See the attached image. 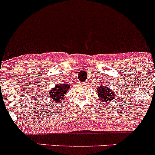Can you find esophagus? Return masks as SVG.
<instances>
[{
    "instance_id": "1",
    "label": "esophagus",
    "mask_w": 155,
    "mask_h": 155,
    "mask_svg": "<svg viewBox=\"0 0 155 155\" xmlns=\"http://www.w3.org/2000/svg\"><path fill=\"white\" fill-rule=\"evenodd\" d=\"M82 84H84V85H85L86 82H82Z\"/></svg>"
}]
</instances>
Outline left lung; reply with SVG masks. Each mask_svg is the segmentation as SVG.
<instances>
[{
	"label": "left lung",
	"mask_w": 155,
	"mask_h": 155,
	"mask_svg": "<svg viewBox=\"0 0 155 155\" xmlns=\"http://www.w3.org/2000/svg\"><path fill=\"white\" fill-rule=\"evenodd\" d=\"M97 92H98V96L99 97V99L103 102V104L105 102L108 103L116 98L115 91L111 90L109 87H106V86L98 87L97 88Z\"/></svg>",
	"instance_id": "1"
}]
</instances>
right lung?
<instances>
[{
    "mask_svg": "<svg viewBox=\"0 0 155 155\" xmlns=\"http://www.w3.org/2000/svg\"><path fill=\"white\" fill-rule=\"evenodd\" d=\"M69 87L70 85H68V84H57L53 87V89L49 91L48 95L53 100V102H57V103H60L66 93L69 90Z\"/></svg>",
    "mask_w": 155,
    "mask_h": 155,
    "instance_id": "add662e5",
    "label": "right lung"
}]
</instances>
